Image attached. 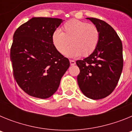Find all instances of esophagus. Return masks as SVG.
I'll list each match as a JSON object with an SVG mask.
<instances>
[{"instance_id": "1", "label": "esophagus", "mask_w": 132, "mask_h": 132, "mask_svg": "<svg viewBox=\"0 0 132 132\" xmlns=\"http://www.w3.org/2000/svg\"><path fill=\"white\" fill-rule=\"evenodd\" d=\"M69 61H70V64H71V65H75V64H76V62H75L74 60L70 59Z\"/></svg>"}]
</instances>
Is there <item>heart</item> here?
Returning a JSON list of instances; mask_svg holds the SVG:
<instances>
[{"mask_svg": "<svg viewBox=\"0 0 132 132\" xmlns=\"http://www.w3.org/2000/svg\"><path fill=\"white\" fill-rule=\"evenodd\" d=\"M63 32L56 30L52 34V42L58 52L63 53L67 48L65 55L69 57L88 56L97 46L99 31L96 26L78 20H71L63 26ZM71 41H70V40Z\"/></svg>", "mask_w": 132, "mask_h": 132, "instance_id": "heart-1", "label": "heart"}]
</instances>
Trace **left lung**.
<instances>
[{
	"mask_svg": "<svg viewBox=\"0 0 132 132\" xmlns=\"http://www.w3.org/2000/svg\"><path fill=\"white\" fill-rule=\"evenodd\" d=\"M99 31L94 52L83 60H77L80 69L77 82L84 95L93 100L106 97L116 88L123 69L122 44L116 31L104 21L87 18Z\"/></svg>",
	"mask_w": 132,
	"mask_h": 132,
	"instance_id": "8db88e82",
	"label": "left lung"
}]
</instances>
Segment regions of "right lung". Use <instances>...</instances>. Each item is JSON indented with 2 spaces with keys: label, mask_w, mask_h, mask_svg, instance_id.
<instances>
[{
  "label": "right lung",
  "mask_w": 132,
  "mask_h": 132,
  "mask_svg": "<svg viewBox=\"0 0 132 132\" xmlns=\"http://www.w3.org/2000/svg\"><path fill=\"white\" fill-rule=\"evenodd\" d=\"M63 20L34 17L15 31L10 48L13 75L31 96L47 98L57 90L70 63L56 50L52 34Z\"/></svg>",
  "instance_id": "1"
}]
</instances>
